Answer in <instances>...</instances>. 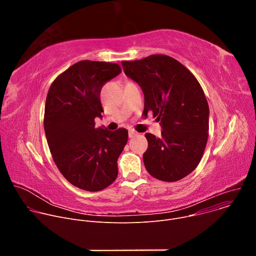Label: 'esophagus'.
<instances>
[{
  "label": "esophagus",
  "instance_id": "34e87169",
  "mask_svg": "<svg viewBox=\"0 0 256 256\" xmlns=\"http://www.w3.org/2000/svg\"><path fill=\"white\" fill-rule=\"evenodd\" d=\"M136 136H138V132H136L134 130H128V136H130V138H134Z\"/></svg>",
  "mask_w": 256,
  "mask_h": 256
}]
</instances>
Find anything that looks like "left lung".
<instances>
[{
  "mask_svg": "<svg viewBox=\"0 0 256 256\" xmlns=\"http://www.w3.org/2000/svg\"><path fill=\"white\" fill-rule=\"evenodd\" d=\"M122 64L144 92V112H152L163 128L161 138L144 134L146 169L166 182L188 176L200 162L208 138V104L200 84L188 68L165 54Z\"/></svg>",
  "mask_w": 256,
  "mask_h": 256,
  "instance_id": "obj_1",
  "label": "left lung"
}]
</instances>
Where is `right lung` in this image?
Here are the masks:
<instances>
[{
  "instance_id": "right-lung-1",
  "label": "right lung",
  "mask_w": 256,
  "mask_h": 256,
  "mask_svg": "<svg viewBox=\"0 0 256 256\" xmlns=\"http://www.w3.org/2000/svg\"><path fill=\"white\" fill-rule=\"evenodd\" d=\"M120 72L118 64L80 60L54 79L46 96L44 126L52 159L70 184L83 190H102L118 174L128 132L95 128L94 120L103 112V85Z\"/></svg>"
}]
</instances>
